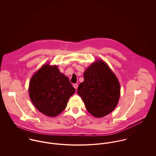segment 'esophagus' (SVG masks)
Returning <instances> with one entry per match:
<instances>
[{
	"label": "esophagus",
	"instance_id": "34e87169",
	"mask_svg": "<svg viewBox=\"0 0 156 156\" xmlns=\"http://www.w3.org/2000/svg\"><path fill=\"white\" fill-rule=\"evenodd\" d=\"M73 87L76 89H77V88H78V85H77V84H74V85H73Z\"/></svg>",
	"mask_w": 156,
	"mask_h": 156
}]
</instances>
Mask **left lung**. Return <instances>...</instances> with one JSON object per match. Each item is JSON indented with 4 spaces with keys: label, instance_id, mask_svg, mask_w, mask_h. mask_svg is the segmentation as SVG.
<instances>
[{
    "label": "left lung",
    "instance_id": "1",
    "mask_svg": "<svg viewBox=\"0 0 156 156\" xmlns=\"http://www.w3.org/2000/svg\"><path fill=\"white\" fill-rule=\"evenodd\" d=\"M83 77L77 94L87 111L95 118L109 115L116 108L121 95L120 83L115 74L103 60L97 59L87 68Z\"/></svg>",
    "mask_w": 156,
    "mask_h": 156
}]
</instances>
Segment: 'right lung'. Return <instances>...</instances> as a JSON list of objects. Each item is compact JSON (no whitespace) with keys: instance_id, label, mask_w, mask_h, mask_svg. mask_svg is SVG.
Masks as SVG:
<instances>
[{"instance_id":"obj_1","label":"right lung","mask_w":156,"mask_h":156,"mask_svg":"<svg viewBox=\"0 0 156 156\" xmlns=\"http://www.w3.org/2000/svg\"><path fill=\"white\" fill-rule=\"evenodd\" d=\"M76 90L58 66L46 63L30 78L29 95L35 108L49 117L59 115L66 108Z\"/></svg>"}]
</instances>
